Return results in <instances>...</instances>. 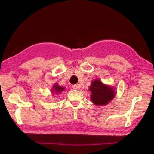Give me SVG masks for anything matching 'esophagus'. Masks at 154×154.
<instances>
[{"label": "esophagus", "instance_id": "1", "mask_svg": "<svg viewBox=\"0 0 154 154\" xmlns=\"http://www.w3.org/2000/svg\"><path fill=\"white\" fill-rule=\"evenodd\" d=\"M72 87H73L74 89H75V90H79L80 88V85H78V84L74 85L72 86Z\"/></svg>", "mask_w": 154, "mask_h": 154}]
</instances>
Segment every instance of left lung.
I'll use <instances>...</instances> for the list:
<instances>
[{"label": "left lung", "mask_w": 154, "mask_h": 154, "mask_svg": "<svg viewBox=\"0 0 154 154\" xmlns=\"http://www.w3.org/2000/svg\"><path fill=\"white\" fill-rule=\"evenodd\" d=\"M91 92V100L96 105H106L116 96L114 88L105 85L99 80H94L89 87Z\"/></svg>", "instance_id": "8db88e82"}]
</instances>
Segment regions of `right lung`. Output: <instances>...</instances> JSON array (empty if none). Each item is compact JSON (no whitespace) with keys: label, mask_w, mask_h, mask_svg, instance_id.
Here are the masks:
<instances>
[{"label":"right lung","mask_w":154,"mask_h":154,"mask_svg":"<svg viewBox=\"0 0 154 154\" xmlns=\"http://www.w3.org/2000/svg\"><path fill=\"white\" fill-rule=\"evenodd\" d=\"M65 89V87H63L62 86H59L58 83H55V84L53 86V88L51 89V92H55L56 94H60L62 92H63ZM54 94V93H53Z\"/></svg>","instance_id":"right-lung-1"}]
</instances>
